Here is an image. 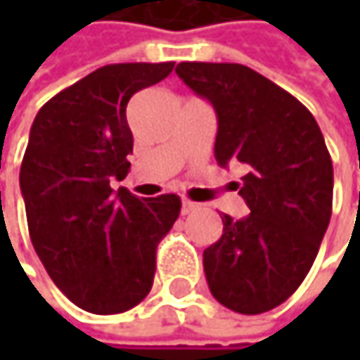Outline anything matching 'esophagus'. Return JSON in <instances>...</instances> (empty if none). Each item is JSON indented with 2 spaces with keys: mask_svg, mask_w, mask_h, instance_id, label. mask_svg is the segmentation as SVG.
<instances>
[{
  "mask_svg": "<svg viewBox=\"0 0 360 360\" xmlns=\"http://www.w3.org/2000/svg\"><path fill=\"white\" fill-rule=\"evenodd\" d=\"M200 208V204H196V202L192 200H182V214H192V212H196Z\"/></svg>",
  "mask_w": 360,
  "mask_h": 360,
  "instance_id": "obj_1",
  "label": "esophagus"
}]
</instances>
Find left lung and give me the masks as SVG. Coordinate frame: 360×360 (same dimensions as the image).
<instances>
[{
    "instance_id": "8db88e82",
    "label": "left lung",
    "mask_w": 360,
    "mask_h": 360,
    "mask_svg": "<svg viewBox=\"0 0 360 360\" xmlns=\"http://www.w3.org/2000/svg\"><path fill=\"white\" fill-rule=\"evenodd\" d=\"M176 74L216 112L214 156L246 168L236 188L250 214H222V236L204 250L212 297L260 314L309 274L333 212V162L323 131L295 96L240 63L182 62Z\"/></svg>"
}]
</instances>
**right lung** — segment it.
Listing matches in <instances>:
<instances>
[{
    "mask_svg": "<svg viewBox=\"0 0 360 360\" xmlns=\"http://www.w3.org/2000/svg\"><path fill=\"white\" fill-rule=\"evenodd\" d=\"M172 70L174 62L104 65L53 96L32 124L20 170L32 244L56 286L94 314L144 300L156 248L180 214L176 194L140 200L110 188L130 170L126 105Z\"/></svg>",
    "mask_w": 360,
    "mask_h": 360,
    "instance_id": "1",
    "label": "right lung"
}]
</instances>
